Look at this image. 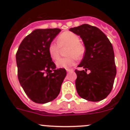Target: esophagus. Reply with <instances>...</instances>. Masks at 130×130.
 I'll list each match as a JSON object with an SVG mask.
<instances>
[{
    "instance_id": "obj_1",
    "label": "esophagus",
    "mask_w": 130,
    "mask_h": 130,
    "mask_svg": "<svg viewBox=\"0 0 130 130\" xmlns=\"http://www.w3.org/2000/svg\"><path fill=\"white\" fill-rule=\"evenodd\" d=\"M66 71L68 72H73V69H66Z\"/></svg>"
}]
</instances>
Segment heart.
I'll list each match as a JSON object with an SVG mask.
<instances>
[{"mask_svg": "<svg viewBox=\"0 0 130 130\" xmlns=\"http://www.w3.org/2000/svg\"><path fill=\"white\" fill-rule=\"evenodd\" d=\"M57 43L51 42L48 47L49 56L54 60L58 59L60 56V47L68 46L67 55L69 57L58 59L57 65L60 68H68L75 66L77 57L81 58L83 56L85 49L80 43V38L75 33L70 31H66L60 34L57 38Z\"/></svg>", "mask_w": 130, "mask_h": 130, "instance_id": "obj_1", "label": "heart"}]
</instances>
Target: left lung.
<instances>
[{
	"mask_svg": "<svg viewBox=\"0 0 130 130\" xmlns=\"http://www.w3.org/2000/svg\"><path fill=\"white\" fill-rule=\"evenodd\" d=\"M80 36L85 52L79 67L75 70V87L79 96L91 102H99L109 94L117 74L112 45L102 31L88 24L70 28ZM87 69L91 72L87 74Z\"/></svg>",
	"mask_w": 130,
	"mask_h": 130,
	"instance_id": "1",
	"label": "left lung"
}]
</instances>
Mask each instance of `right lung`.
I'll return each mask as SVG.
<instances>
[{"label": "right lung", "instance_id": "1", "mask_svg": "<svg viewBox=\"0 0 130 130\" xmlns=\"http://www.w3.org/2000/svg\"><path fill=\"white\" fill-rule=\"evenodd\" d=\"M60 31L35 30L23 39L16 53L20 85L27 96L37 104L55 100L66 75L65 69H57L48 52L49 44Z\"/></svg>", "mask_w": 130, "mask_h": 130}]
</instances>
